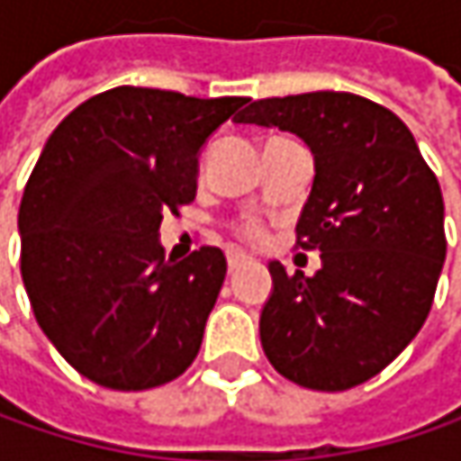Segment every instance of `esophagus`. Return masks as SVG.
I'll use <instances>...</instances> for the list:
<instances>
[{
  "label": "esophagus",
  "instance_id": "34e87169",
  "mask_svg": "<svg viewBox=\"0 0 461 461\" xmlns=\"http://www.w3.org/2000/svg\"><path fill=\"white\" fill-rule=\"evenodd\" d=\"M245 261H248V256H245V253H237V250H230V253H227V264H230V269L242 267Z\"/></svg>",
  "mask_w": 461,
  "mask_h": 461
}]
</instances>
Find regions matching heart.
Returning <instances> with one entry per match:
<instances>
[{"label":"heart","instance_id":"heart-1","mask_svg":"<svg viewBox=\"0 0 461 461\" xmlns=\"http://www.w3.org/2000/svg\"><path fill=\"white\" fill-rule=\"evenodd\" d=\"M242 237H245V240H250V242H258V240L264 237V231L258 230L256 224H250V227H245V230H242Z\"/></svg>","mask_w":461,"mask_h":461}]
</instances>
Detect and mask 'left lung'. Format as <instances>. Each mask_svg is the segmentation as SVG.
I'll list each match as a JSON object with an SVG mask.
<instances>
[{
  "mask_svg": "<svg viewBox=\"0 0 461 461\" xmlns=\"http://www.w3.org/2000/svg\"><path fill=\"white\" fill-rule=\"evenodd\" d=\"M234 122L280 128L315 157L296 221L321 269L288 275L269 261L261 347L285 379L349 390L390 366L424 325L446 261L443 194L411 131L352 93H302L248 104Z\"/></svg>",
  "mask_w": 461,
  "mask_h": 461,
  "instance_id": "8db88e82",
  "label": "left lung"
}]
</instances>
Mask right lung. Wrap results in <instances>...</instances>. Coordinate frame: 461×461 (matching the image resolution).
Masks as SVG:
<instances>
[{
  "label": "right lung",
  "instance_id": "right-lung-1",
  "mask_svg": "<svg viewBox=\"0 0 461 461\" xmlns=\"http://www.w3.org/2000/svg\"><path fill=\"white\" fill-rule=\"evenodd\" d=\"M245 98L112 87L47 139L23 189L21 275L40 328L90 382L149 390L200 352L219 248L165 258L159 224L197 194L200 151Z\"/></svg>",
  "mask_w": 461,
  "mask_h": 461
}]
</instances>
